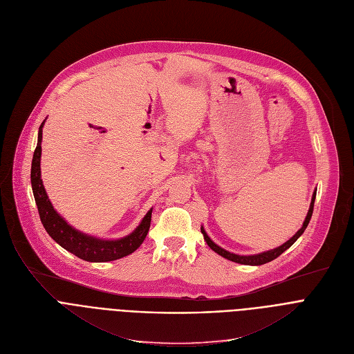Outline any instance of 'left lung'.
I'll use <instances>...</instances> for the list:
<instances>
[{
    "mask_svg": "<svg viewBox=\"0 0 354 354\" xmlns=\"http://www.w3.org/2000/svg\"><path fill=\"white\" fill-rule=\"evenodd\" d=\"M315 199H316V191L313 192V196H312V202H310V207H309V212H308V216H306V219H304V222H303V226L293 234V236L286 242V243H283L281 246H279V248H274V249H272V250H268V252H263V253H257V254H249V256H242V254H236V253H232V252H227V250H225L223 248H221V246H218L214 241H212L209 236H207V233L205 232V229H203V226H201V232L203 233V238H205V242L207 243V246L214 250V252H216L218 254H221L222 257H225V259H227V261H232V262H236V263H241V265H249V266H261V265H265V263H268V262H272V261H274V259L277 257V256H280L281 253H283L285 250H288L300 236H301V233L306 230V227H308V225H309V222H310V218H312V214H313V206H315Z\"/></svg>",
    "mask_w": 354,
    "mask_h": 354,
    "instance_id": "left-lung-1",
    "label": "left lung"
}]
</instances>
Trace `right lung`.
<instances>
[{
    "label": "right lung",
    "mask_w": 354,
    "mask_h": 354,
    "mask_svg": "<svg viewBox=\"0 0 354 354\" xmlns=\"http://www.w3.org/2000/svg\"><path fill=\"white\" fill-rule=\"evenodd\" d=\"M44 124L45 120L39 127L38 144L32 156L31 185L38 214L45 230L48 232L50 236L59 246L71 253H74L80 259H84L86 262H111L135 252L147 238L151 226L152 209H149L142 222L139 223V226L132 233L116 241L98 239L91 236V234L77 230L75 227L68 225V222L54 209L51 201L48 199V195L45 192L41 179V142Z\"/></svg>",
    "instance_id": "right-lung-1"
}]
</instances>
